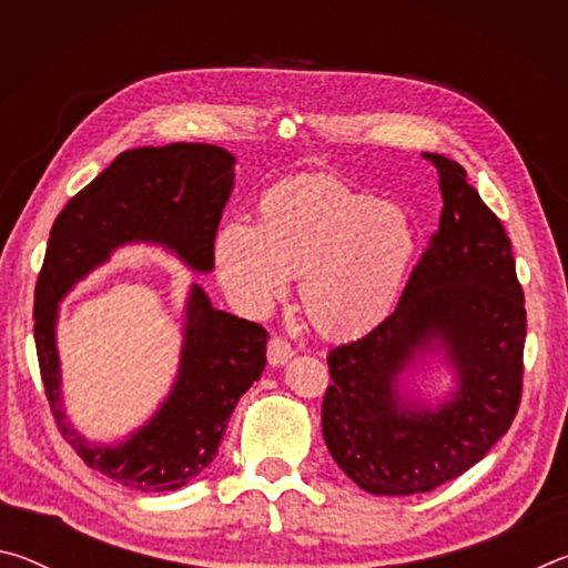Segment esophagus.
I'll use <instances>...</instances> for the list:
<instances>
[{
  "label": "esophagus",
  "instance_id": "34e87169",
  "mask_svg": "<svg viewBox=\"0 0 568 568\" xmlns=\"http://www.w3.org/2000/svg\"><path fill=\"white\" fill-rule=\"evenodd\" d=\"M293 358V348L285 338H271L267 341V363L277 368V365H285Z\"/></svg>",
  "mask_w": 568,
  "mask_h": 568
}]
</instances>
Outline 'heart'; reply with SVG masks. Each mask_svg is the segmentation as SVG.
Wrapping results in <instances>:
<instances>
[{
    "mask_svg": "<svg viewBox=\"0 0 568 568\" xmlns=\"http://www.w3.org/2000/svg\"><path fill=\"white\" fill-rule=\"evenodd\" d=\"M418 237L406 210L331 175L277 182L257 225L227 220L215 237L220 285L237 311L265 315L301 275V305L328 338H355L398 303Z\"/></svg>",
    "mask_w": 568,
    "mask_h": 568,
    "instance_id": "b5f03b06",
    "label": "heart"
}]
</instances>
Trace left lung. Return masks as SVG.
I'll use <instances>...</instances> for the list:
<instances>
[{
  "label": "left lung",
  "instance_id": "1",
  "mask_svg": "<svg viewBox=\"0 0 568 568\" xmlns=\"http://www.w3.org/2000/svg\"><path fill=\"white\" fill-rule=\"evenodd\" d=\"M438 172L440 223L400 303L363 338L328 353L323 438L363 491H434L484 458L518 410L526 307L511 240L466 170L423 152ZM448 364L455 388L430 399L419 378Z\"/></svg>",
  "mask_w": 568,
  "mask_h": 568
}]
</instances>
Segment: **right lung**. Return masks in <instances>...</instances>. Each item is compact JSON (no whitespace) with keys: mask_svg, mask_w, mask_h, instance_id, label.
Here are the masks:
<instances>
[{"mask_svg":"<svg viewBox=\"0 0 568 568\" xmlns=\"http://www.w3.org/2000/svg\"><path fill=\"white\" fill-rule=\"evenodd\" d=\"M235 185V155L203 142L138 148L114 158L57 215L34 291V343L57 426L77 456L122 486L175 491L217 456L227 420L265 368L267 333L217 311L192 283L178 376L152 416L114 444L84 438L64 413L57 351L60 303L124 245L168 250L192 273L215 267V235Z\"/></svg>","mask_w":568,"mask_h":568,"instance_id":"obj_1","label":"right lung"}]
</instances>
